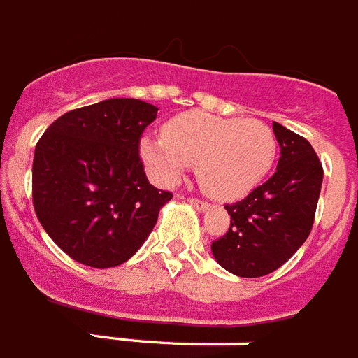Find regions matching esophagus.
<instances>
[{
	"label": "esophagus",
	"mask_w": 358,
	"mask_h": 358,
	"mask_svg": "<svg viewBox=\"0 0 358 358\" xmlns=\"http://www.w3.org/2000/svg\"><path fill=\"white\" fill-rule=\"evenodd\" d=\"M190 204H194L195 208L197 210H206L208 208V203H206V201H203V199H195V197H190Z\"/></svg>",
	"instance_id": "1"
}]
</instances>
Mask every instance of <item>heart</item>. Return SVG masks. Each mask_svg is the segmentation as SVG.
Listing matches in <instances>:
<instances>
[{
    "mask_svg": "<svg viewBox=\"0 0 358 358\" xmlns=\"http://www.w3.org/2000/svg\"><path fill=\"white\" fill-rule=\"evenodd\" d=\"M141 155L163 185H173L186 168L197 164L203 190L231 201L250 194L266 177L277 155V137L255 119L186 112L164 124L163 136L141 139Z\"/></svg>",
    "mask_w": 358,
    "mask_h": 358,
    "instance_id": "1",
    "label": "heart"
}]
</instances>
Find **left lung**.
<instances>
[{"label": "left lung", "mask_w": 358, "mask_h": 358, "mask_svg": "<svg viewBox=\"0 0 358 358\" xmlns=\"http://www.w3.org/2000/svg\"><path fill=\"white\" fill-rule=\"evenodd\" d=\"M280 146L277 172L243 201L224 204L230 228L212 243L215 261L239 277L279 270L308 239L322 186V163L299 134L273 123Z\"/></svg>", "instance_id": "8db88e82"}]
</instances>
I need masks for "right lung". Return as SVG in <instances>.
<instances>
[{"instance_id":"obj_1","label":"right lung","mask_w":358,"mask_h":358,"mask_svg":"<svg viewBox=\"0 0 358 358\" xmlns=\"http://www.w3.org/2000/svg\"><path fill=\"white\" fill-rule=\"evenodd\" d=\"M157 108L115 97L70 110L39 137L32 201L50 239L74 261L112 268L132 257L172 199L146 179L139 155Z\"/></svg>"}]
</instances>
